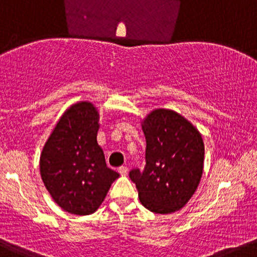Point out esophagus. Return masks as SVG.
Segmentation results:
<instances>
[{
	"label": "esophagus",
	"mask_w": 257,
	"mask_h": 257,
	"mask_svg": "<svg viewBox=\"0 0 257 257\" xmlns=\"http://www.w3.org/2000/svg\"><path fill=\"white\" fill-rule=\"evenodd\" d=\"M118 172H119L120 176H126V174H128V168H126L125 166H122V167H119Z\"/></svg>",
	"instance_id": "1"
}]
</instances>
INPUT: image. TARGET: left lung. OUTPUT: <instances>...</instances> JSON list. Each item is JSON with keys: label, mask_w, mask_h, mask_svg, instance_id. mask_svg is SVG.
Masks as SVG:
<instances>
[{"label": "left lung", "mask_w": 257, "mask_h": 257, "mask_svg": "<svg viewBox=\"0 0 257 257\" xmlns=\"http://www.w3.org/2000/svg\"><path fill=\"white\" fill-rule=\"evenodd\" d=\"M146 139V166L129 177L140 202L151 212L167 215L187 205L204 171L201 134L187 118L172 109L157 108L142 122Z\"/></svg>", "instance_id": "1"}]
</instances>
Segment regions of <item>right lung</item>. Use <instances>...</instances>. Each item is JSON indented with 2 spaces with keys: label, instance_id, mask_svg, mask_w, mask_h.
Here are the masks:
<instances>
[{
  "label": "right lung",
  "instance_id": "1",
  "mask_svg": "<svg viewBox=\"0 0 257 257\" xmlns=\"http://www.w3.org/2000/svg\"><path fill=\"white\" fill-rule=\"evenodd\" d=\"M100 114L89 101L66 109L40 156L41 179L53 201L73 215H91L119 177L97 144Z\"/></svg>",
  "mask_w": 257,
  "mask_h": 257
}]
</instances>
